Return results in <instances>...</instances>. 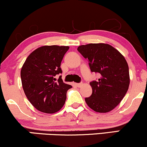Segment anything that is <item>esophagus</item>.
<instances>
[{
    "label": "esophagus",
    "mask_w": 147,
    "mask_h": 147,
    "mask_svg": "<svg viewBox=\"0 0 147 147\" xmlns=\"http://www.w3.org/2000/svg\"><path fill=\"white\" fill-rule=\"evenodd\" d=\"M82 85H83V84H82V83H78V84H76V86H77L78 88L82 87Z\"/></svg>",
    "instance_id": "obj_1"
}]
</instances>
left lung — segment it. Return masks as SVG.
Instances as JSON below:
<instances>
[{
	"mask_svg": "<svg viewBox=\"0 0 147 147\" xmlns=\"http://www.w3.org/2000/svg\"><path fill=\"white\" fill-rule=\"evenodd\" d=\"M77 50L89 61L91 72L99 73L97 81L90 83L92 92L86 97L87 105L98 113H108L125 96L130 84L129 65L124 56L106 43H89Z\"/></svg>",
	"mask_w": 147,
	"mask_h": 147,
	"instance_id": "8db88e82",
	"label": "left lung"
}]
</instances>
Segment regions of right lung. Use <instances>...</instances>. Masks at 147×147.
I'll use <instances>...</instances> for the list:
<instances>
[{
  "instance_id": "add662e5",
  "label": "right lung",
  "mask_w": 147,
  "mask_h": 147,
  "mask_svg": "<svg viewBox=\"0 0 147 147\" xmlns=\"http://www.w3.org/2000/svg\"><path fill=\"white\" fill-rule=\"evenodd\" d=\"M68 46L44 45L36 49L21 68L22 86L34 107L45 113H55L63 107L68 90L72 86L63 83L60 68Z\"/></svg>"
}]
</instances>
